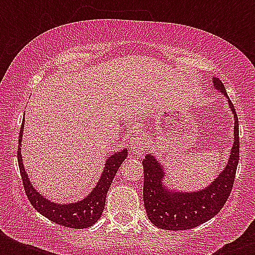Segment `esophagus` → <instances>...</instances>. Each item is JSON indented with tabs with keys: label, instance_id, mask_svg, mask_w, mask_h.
I'll list each match as a JSON object with an SVG mask.
<instances>
[{
	"label": "esophagus",
	"instance_id": "esophagus-1",
	"mask_svg": "<svg viewBox=\"0 0 255 255\" xmlns=\"http://www.w3.org/2000/svg\"><path fill=\"white\" fill-rule=\"evenodd\" d=\"M128 143H129V148H131V151H133L135 153H143L145 151V137L140 131H133L132 132V135L129 136V140H128Z\"/></svg>",
	"mask_w": 255,
	"mask_h": 255
}]
</instances>
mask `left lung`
<instances>
[{
    "mask_svg": "<svg viewBox=\"0 0 255 255\" xmlns=\"http://www.w3.org/2000/svg\"><path fill=\"white\" fill-rule=\"evenodd\" d=\"M213 88L228 99V106L234 118L233 145L224 169L213 181L202 189L180 190L169 185L165 178L167 170L151 153L145 155L143 198L149 221L160 229L188 230L209 221L225 205L233 188L234 176L240 159L238 118L225 86L218 78H213Z\"/></svg>",
    "mask_w": 255,
    "mask_h": 255,
    "instance_id": "8db88e82",
    "label": "left lung"
}]
</instances>
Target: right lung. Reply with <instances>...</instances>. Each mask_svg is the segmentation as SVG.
Returning <instances> with one entry per match:
<instances>
[{"instance_id":"right-lung-1","label":"right lung","mask_w":255,"mask_h":255,"mask_svg":"<svg viewBox=\"0 0 255 255\" xmlns=\"http://www.w3.org/2000/svg\"><path fill=\"white\" fill-rule=\"evenodd\" d=\"M23 124L25 119L22 122L21 132H19V147H18L17 157L18 165L21 170L22 181L25 186V192L27 194L29 201L35 208L37 212L49 218L50 221L55 222L58 225L66 226V228H73V229H86L98 222L102 213H103L104 205H106V196L112 184V180L115 177L116 172L119 167L123 164L128 155L127 148H123L120 151L112 153L106 159L103 170L100 174L99 180L94 186V189L78 201L74 202H55L43 196L41 192L35 189V186L31 184L29 174L26 172L22 160L21 147H22V136H23Z\"/></svg>"}]
</instances>
